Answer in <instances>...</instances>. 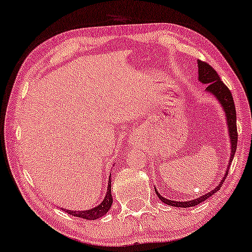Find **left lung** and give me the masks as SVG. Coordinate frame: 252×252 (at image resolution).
Listing matches in <instances>:
<instances>
[{
    "label": "left lung",
    "instance_id": "1",
    "mask_svg": "<svg viewBox=\"0 0 252 252\" xmlns=\"http://www.w3.org/2000/svg\"><path fill=\"white\" fill-rule=\"evenodd\" d=\"M198 79L199 81L202 82V84H207V88L206 90L209 93H212L213 95L216 96V98L220 100V103L222 104V106L224 108L225 115H226L227 119V123H228V132H230V140H231V146H232V150H231V158H230V163H228L227 166V171L226 174L223 176V180L219 183L215 189L210 192L204 194V196L199 197L197 199H193V200L190 201H173V200H168V199L164 198L160 196V194L157 192V190L155 189L157 196L162 200L164 204L170 205V206H175V207H192V206H197L200 204V202L205 201L206 199L209 198L213 194H215L217 191L220 189L223 182L225 181V178L227 176L228 173V168L231 166L232 159H233V156L236 152V145H238V127H236V111H235V105H234V100H233V96H232V93L230 92V89L226 87V85L220 80V78L219 76V73L214 70V67L210 66L207 62L201 61V60H198Z\"/></svg>",
    "mask_w": 252,
    "mask_h": 252
}]
</instances>
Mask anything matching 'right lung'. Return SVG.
<instances>
[{"instance_id":"1","label":"right lung","mask_w":252,"mask_h":252,"mask_svg":"<svg viewBox=\"0 0 252 252\" xmlns=\"http://www.w3.org/2000/svg\"><path fill=\"white\" fill-rule=\"evenodd\" d=\"M112 202H113V199H112V194H111V176H110V179H108L106 196H105L104 200L100 202L97 207L88 209V210H84V212H73V210H67V209H63V210L66 212L67 214H70V215L80 217V219H84V220H97L99 219V217L104 216L105 214L110 210Z\"/></svg>"}]
</instances>
